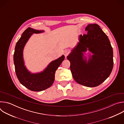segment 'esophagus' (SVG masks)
Listing matches in <instances>:
<instances>
[{
	"label": "esophagus",
	"instance_id": "1",
	"mask_svg": "<svg viewBox=\"0 0 124 124\" xmlns=\"http://www.w3.org/2000/svg\"><path fill=\"white\" fill-rule=\"evenodd\" d=\"M69 54V51L68 50H65L64 51V54L66 57Z\"/></svg>",
	"mask_w": 124,
	"mask_h": 124
}]
</instances>
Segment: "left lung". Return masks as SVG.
I'll return each instance as SVG.
<instances>
[{"label": "left lung", "instance_id": "obj_1", "mask_svg": "<svg viewBox=\"0 0 124 124\" xmlns=\"http://www.w3.org/2000/svg\"><path fill=\"white\" fill-rule=\"evenodd\" d=\"M87 34L80 35L78 45L67 56L73 77L78 84L97 86L110 75L113 67V48L108 36L97 24H88ZM93 54L87 62L83 52L87 48Z\"/></svg>", "mask_w": 124, "mask_h": 124}]
</instances>
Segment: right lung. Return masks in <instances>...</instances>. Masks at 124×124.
<instances>
[{"label":"right lung","instance_id":"1","mask_svg":"<svg viewBox=\"0 0 124 124\" xmlns=\"http://www.w3.org/2000/svg\"><path fill=\"white\" fill-rule=\"evenodd\" d=\"M43 30H35L30 27L27 28L17 42L14 54V62L16 76L20 83L31 91L38 92L46 89L53 84L55 73L59 66L64 60V55L52 61L44 71L31 74L24 65L23 50L25 45L33 33H40Z\"/></svg>","mask_w":124,"mask_h":124}]
</instances>
